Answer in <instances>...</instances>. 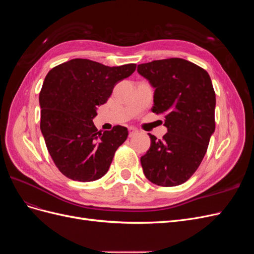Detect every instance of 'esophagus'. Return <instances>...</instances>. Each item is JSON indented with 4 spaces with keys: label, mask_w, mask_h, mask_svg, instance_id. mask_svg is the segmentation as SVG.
I'll use <instances>...</instances> for the list:
<instances>
[{
    "label": "esophagus",
    "mask_w": 254,
    "mask_h": 254,
    "mask_svg": "<svg viewBox=\"0 0 254 254\" xmlns=\"http://www.w3.org/2000/svg\"><path fill=\"white\" fill-rule=\"evenodd\" d=\"M129 136L130 137H132V136H134V135H136L137 133H139V131H137V130L135 129V128H133V127H129Z\"/></svg>",
    "instance_id": "esophagus-1"
}]
</instances>
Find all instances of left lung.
Returning a JSON list of instances; mask_svg holds the SVG:
<instances>
[{
  "mask_svg": "<svg viewBox=\"0 0 254 254\" xmlns=\"http://www.w3.org/2000/svg\"><path fill=\"white\" fill-rule=\"evenodd\" d=\"M137 72L155 88L152 112L164 114L167 132L157 140L148 133L150 148L143 172L160 187H176L197 171L215 130V91L209 74L182 58L153 60Z\"/></svg>",
  "mask_w": 254,
  "mask_h": 254,
  "instance_id": "left-lung-1",
  "label": "left lung"
}]
</instances>
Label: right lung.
Returning a JSON list of instances; mask_svg holds the SVG:
<instances>
[{"label":"right lung","instance_id":"1","mask_svg":"<svg viewBox=\"0 0 254 254\" xmlns=\"http://www.w3.org/2000/svg\"><path fill=\"white\" fill-rule=\"evenodd\" d=\"M135 66L76 58L48 73L39 95L40 129L54 163L68 179L94 181L108 172L128 130L118 125L97 131L92 120L96 106L107 103L117 82L129 77Z\"/></svg>","mask_w":254,"mask_h":254}]
</instances>
